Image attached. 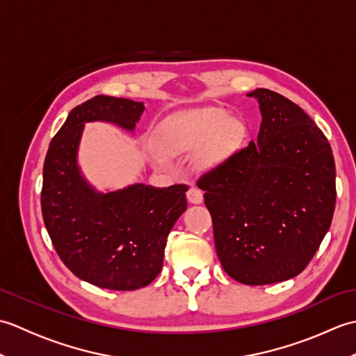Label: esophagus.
<instances>
[{
  "instance_id": "1",
  "label": "esophagus",
  "mask_w": 356,
  "mask_h": 356,
  "mask_svg": "<svg viewBox=\"0 0 356 356\" xmlns=\"http://www.w3.org/2000/svg\"><path fill=\"white\" fill-rule=\"evenodd\" d=\"M186 199L190 203H194V205H199V203L203 202V193L202 190H199V188L195 186H191L190 190L186 191Z\"/></svg>"
}]
</instances>
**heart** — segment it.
Segmentation results:
<instances>
[{
    "label": "heart",
    "instance_id": "heart-1",
    "mask_svg": "<svg viewBox=\"0 0 356 356\" xmlns=\"http://www.w3.org/2000/svg\"><path fill=\"white\" fill-rule=\"evenodd\" d=\"M241 128L220 110L193 111L171 122L162 134V148L168 156L202 151L200 162L213 166L237 149Z\"/></svg>",
    "mask_w": 356,
    "mask_h": 356
}]
</instances>
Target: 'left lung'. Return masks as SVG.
I'll list each match as a JSON object with an SVG mask.
<instances>
[{
  "mask_svg": "<svg viewBox=\"0 0 356 356\" xmlns=\"http://www.w3.org/2000/svg\"><path fill=\"white\" fill-rule=\"evenodd\" d=\"M251 142L197 180L213 217L216 251L226 274L260 286L293 278L330 228L337 188L332 148L297 104L268 88Z\"/></svg>",
  "mask_w": 356,
  "mask_h": 356,
  "instance_id": "left-lung-1",
  "label": "left lung"
}]
</instances>
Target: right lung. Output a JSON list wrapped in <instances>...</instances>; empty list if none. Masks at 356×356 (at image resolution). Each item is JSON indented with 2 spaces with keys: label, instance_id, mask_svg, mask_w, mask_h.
Wrapping results in <instances>:
<instances>
[{
  "label": "right lung",
  "instance_id": "right-lung-1",
  "mask_svg": "<svg viewBox=\"0 0 356 356\" xmlns=\"http://www.w3.org/2000/svg\"><path fill=\"white\" fill-rule=\"evenodd\" d=\"M142 102L95 96L74 107L44 161L41 209L59 259L78 278L111 291L149 284L163 264L166 237L186 209V185L134 184L99 193L82 177L78 147L86 122L133 131Z\"/></svg>",
  "mask_w": 356,
  "mask_h": 356
}]
</instances>
